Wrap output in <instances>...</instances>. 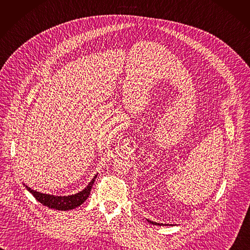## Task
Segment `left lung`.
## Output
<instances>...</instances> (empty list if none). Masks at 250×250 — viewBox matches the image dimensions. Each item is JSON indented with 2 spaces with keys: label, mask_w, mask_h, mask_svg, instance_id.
Masks as SVG:
<instances>
[{
  "label": "left lung",
  "mask_w": 250,
  "mask_h": 250,
  "mask_svg": "<svg viewBox=\"0 0 250 250\" xmlns=\"http://www.w3.org/2000/svg\"><path fill=\"white\" fill-rule=\"evenodd\" d=\"M146 221L148 222V223H151V224H153V225H170V224H163V223H158V222H154V221H151V220H148V219H146ZM172 225V224H171Z\"/></svg>",
  "instance_id": "left-lung-1"
}]
</instances>
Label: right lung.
<instances>
[{
  "label": "right lung",
  "instance_id": "add662e5",
  "mask_svg": "<svg viewBox=\"0 0 250 250\" xmlns=\"http://www.w3.org/2000/svg\"><path fill=\"white\" fill-rule=\"evenodd\" d=\"M97 177V174L92 178V180L88 183V185L81 190L80 192L68 196H56V195H51V194H45L38 192L36 190H33L27 185L24 184L25 188L33 195L36 200L39 201L41 204L44 206H47L49 208L56 209V210H61V211H67V210H72L75 209L76 207L80 206L81 204L84 203V201L88 198L93 183Z\"/></svg>",
  "mask_w": 250,
  "mask_h": 250
}]
</instances>
